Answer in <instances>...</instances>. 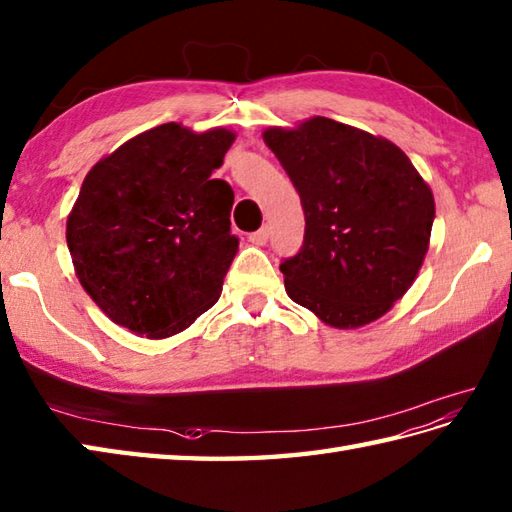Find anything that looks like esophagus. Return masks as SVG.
I'll list each match as a JSON object with an SVG mask.
<instances>
[{
	"label": "esophagus",
	"instance_id": "1",
	"mask_svg": "<svg viewBox=\"0 0 512 512\" xmlns=\"http://www.w3.org/2000/svg\"><path fill=\"white\" fill-rule=\"evenodd\" d=\"M267 238H269V227L265 225V227H260L258 232L249 234V243H252V245H265Z\"/></svg>",
	"mask_w": 512,
	"mask_h": 512
}]
</instances>
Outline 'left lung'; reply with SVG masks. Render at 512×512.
<instances>
[{"label":"left lung","instance_id":"8db88e82","mask_svg":"<svg viewBox=\"0 0 512 512\" xmlns=\"http://www.w3.org/2000/svg\"><path fill=\"white\" fill-rule=\"evenodd\" d=\"M263 139L305 210L300 252L280 263L289 298L336 329L387 314L429 252L431 187L398 145L327 117Z\"/></svg>","mask_w":512,"mask_h":512}]
</instances>
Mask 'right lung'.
<instances>
[{"label":"right lung","instance_id":"1","mask_svg":"<svg viewBox=\"0 0 512 512\" xmlns=\"http://www.w3.org/2000/svg\"><path fill=\"white\" fill-rule=\"evenodd\" d=\"M236 134L163 123L125 141L83 179L66 241L86 294L112 322L168 338L205 314L238 252L234 192L212 179Z\"/></svg>","mask_w":512,"mask_h":512}]
</instances>
